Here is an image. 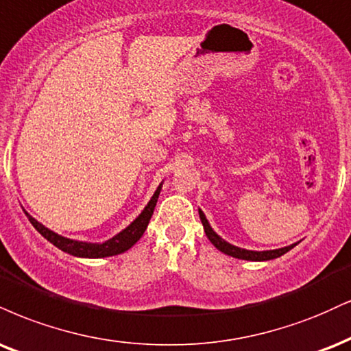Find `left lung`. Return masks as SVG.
<instances>
[{
	"label": "left lung",
	"mask_w": 351,
	"mask_h": 351,
	"mask_svg": "<svg viewBox=\"0 0 351 351\" xmlns=\"http://www.w3.org/2000/svg\"><path fill=\"white\" fill-rule=\"evenodd\" d=\"M199 217H201V222H202V227H204V232L206 235H208V239L213 242L214 247L217 248V250H221L222 253H226V255H230L234 256V258H240V260H252V261H265V260H273V258H278V256L285 255L286 252H289L291 248L296 247V243L294 245H289V247H285V248H278V250H267V252H252V250H243V248H239V247H234V245L227 243L226 240H222L219 235L210 229L208 219H206L204 213L199 210Z\"/></svg>",
	"instance_id": "8db88e82"
}]
</instances>
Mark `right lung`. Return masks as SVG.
Returning a JSON list of instances; mask_svg holds the SVG:
<instances>
[{
    "label": "right lung",
    "mask_w": 351,
    "mask_h": 351,
    "mask_svg": "<svg viewBox=\"0 0 351 351\" xmlns=\"http://www.w3.org/2000/svg\"><path fill=\"white\" fill-rule=\"evenodd\" d=\"M160 189H162V184H160L157 191H155L154 197H152L149 204H147V208L142 210L141 216L135 219L128 229H124L121 234H117L116 237H112L111 240H108V242L104 243H84V242H77V240L65 239L62 237V235L49 230L47 227H44L40 222H37L36 219L29 216L27 213L26 216L29 217V221H31L32 226L36 227L37 232H39L40 235H44V237L47 239L50 243H53L55 247L60 248V250L75 256H83V258H103V256H112V255H119V253H124L142 237L143 232L147 229V226H149L155 206H157Z\"/></svg>",
    "instance_id": "right-lung-1"
}]
</instances>
